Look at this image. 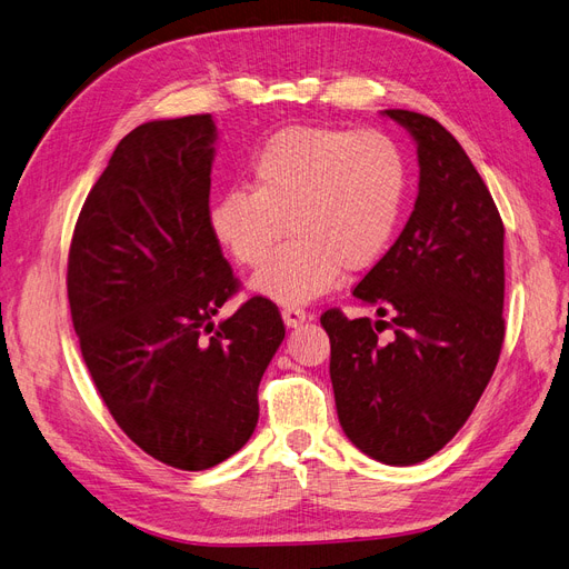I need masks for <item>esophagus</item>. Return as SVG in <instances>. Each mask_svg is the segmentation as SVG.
Listing matches in <instances>:
<instances>
[{
	"mask_svg": "<svg viewBox=\"0 0 569 569\" xmlns=\"http://www.w3.org/2000/svg\"><path fill=\"white\" fill-rule=\"evenodd\" d=\"M282 320L287 327H299L306 320V310L297 306H287L282 308Z\"/></svg>",
	"mask_w": 569,
	"mask_h": 569,
	"instance_id": "1",
	"label": "esophagus"
}]
</instances>
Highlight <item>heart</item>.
I'll return each mask as SVG.
<instances>
[{
    "label": "heart",
    "instance_id": "obj_1",
    "mask_svg": "<svg viewBox=\"0 0 569 569\" xmlns=\"http://www.w3.org/2000/svg\"><path fill=\"white\" fill-rule=\"evenodd\" d=\"M251 186L213 200V238L244 268H261L263 297L297 306L337 284L341 270L375 266L398 230L407 192L400 148L381 131L289 127L251 160Z\"/></svg>",
    "mask_w": 569,
    "mask_h": 569
}]
</instances>
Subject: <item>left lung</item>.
Segmentation results:
<instances>
[{
    "mask_svg": "<svg viewBox=\"0 0 569 569\" xmlns=\"http://www.w3.org/2000/svg\"><path fill=\"white\" fill-rule=\"evenodd\" d=\"M386 114L417 141L415 211L352 289L379 320L329 308L320 322L343 433L371 459L411 466L459 433L495 375L506 335L503 221L440 122L411 110Z\"/></svg>",
    "mask_w": 569,
    "mask_h": 569,
    "instance_id": "left-lung-1",
    "label": "left lung"
}]
</instances>
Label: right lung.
Listing matches in <instances>:
<instances>
[{"mask_svg": "<svg viewBox=\"0 0 569 569\" xmlns=\"http://www.w3.org/2000/svg\"><path fill=\"white\" fill-rule=\"evenodd\" d=\"M211 114L127 133L74 223L72 327L93 386L129 440L179 471H204L251 438L259 383L284 339L278 306L240 289L209 226Z\"/></svg>", "mask_w": 569, "mask_h": 569, "instance_id": "add662e5", "label": "right lung"}]
</instances>
